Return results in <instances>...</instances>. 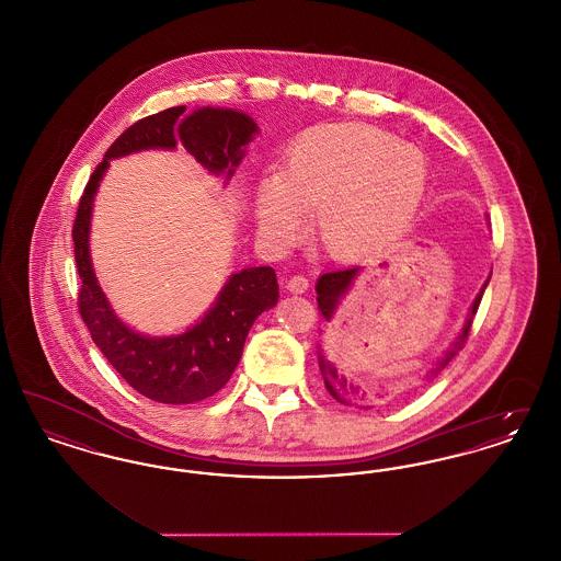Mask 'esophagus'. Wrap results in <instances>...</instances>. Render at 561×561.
Returning a JSON list of instances; mask_svg holds the SVG:
<instances>
[{"instance_id": "1", "label": "esophagus", "mask_w": 561, "mask_h": 561, "mask_svg": "<svg viewBox=\"0 0 561 561\" xmlns=\"http://www.w3.org/2000/svg\"><path fill=\"white\" fill-rule=\"evenodd\" d=\"M286 288H288L293 294L307 293V288H309V279H307L305 275H294V277L288 279Z\"/></svg>"}]
</instances>
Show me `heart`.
Wrapping results in <instances>:
<instances>
[{"mask_svg": "<svg viewBox=\"0 0 561 561\" xmlns=\"http://www.w3.org/2000/svg\"><path fill=\"white\" fill-rule=\"evenodd\" d=\"M427 185V156L416 145L362 124H328L294 138L284 170L259 181L254 208L273 248L290 245L316 208L321 248L359 259L405 231Z\"/></svg>", "mask_w": 561, "mask_h": 561, "instance_id": "heart-1", "label": "heart"}]
</instances>
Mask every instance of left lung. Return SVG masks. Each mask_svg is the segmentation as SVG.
Segmentation results:
<instances>
[{
  "mask_svg": "<svg viewBox=\"0 0 561 561\" xmlns=\"http://www.w3.org/2000/svg\"><path fill=\"white\" fill-rule=\"evenodd\" d=\"M357 273H359V267L332 268V271L323 273L320 279H318V286H316V290H318V309H320L323 320H332V316L336 311V305L341 302V296L347 293L348 286L357 277ZM485 286H488V282L481 286V293L476 296V300L471 305V313L467 318L462 332L458 334V339L454 341L453 347L446 351V355L437 362V366L431 370V374L439 373L442 368H446L454 355L467 345V339H469V332H471V325H473V318H476V313L480 309L481 296H483ZM320 373L328 393L339 403L353 405V408H359V410H370L373 408V398H368L359 387L348 382L347 378L339 373L328 359H323L321 355Z\"/></svg>",
  "mask_w": 561,
  "mask_h": 561,
  "instance_id": "left-lung-1",
  "label": "left lung"
}]
</instances>
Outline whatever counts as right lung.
Returning <instances> with one entry per match:
<instances>
[{"instance_id": "right-lung-1", "label": "right lung", "mask_w": 561, "mask_h": 561, "mask_svg": "<svg viewBox=\"0 0 561 561\" xmlns=\"http://www.w3.org/2000/svg\"><path fill=\"white\" fill-rule=\"evenodd\" d=\"M187 107H172L153 113L117 136L83 188L73 222L76 263L81 277V320L96 347L124 380L140 396L160 403H193L220 391L240 364L241 348L252 323L263 311L275 307L279 298L273 268H243L231 275L213 309L185 334L149 339L117 320L96 284L88 252V231L92 197L108 160L140 149H174L181 140L204 168L214 174L227 172L229 179L243 156V145L256 133V124L240 111L206 107L183 115Z\"/></svg>"}]
</instances>
